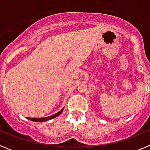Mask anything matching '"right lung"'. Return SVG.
I'll use <instances>...</instances> for the list:
<instances>
[{
  "label": "right lung",
  "instance_id": "1",
  "mask_svg": "<svg viewBox=\"0 0 150 150\" xmlns=\"http://www.w3.org/2000/svg\"><path fill=\"white\" fill-rule=\"evenodd\" d=\"M64 108L62 110H60L59 112H58L57 113H55V114L54 115H52V116H48V117H44V118H28V120H31V121H34V122H46V121H48V120H52V119H54V118L57 117L58 116H59V115L61 114L62 112V111H63Z\"/></svg>",
  "mask_w": 150,
  "mask_h": 150
}]
</instances>
